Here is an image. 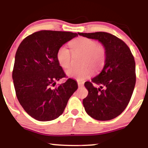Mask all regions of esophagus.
Segmentation results:
<instances>
[{"mask_svg": "<svg viewBox=\"0 0 148 148\" xmlns=\"http://www.w3.org/2000/svg\"><path fill=\"white\" fill-rule=\"evenodd\" d=\"M77 84H78L79 88H81V87H83V86H84V84H83L82 82H77Z\"/></svg>", "mask_w": 148, "mask_h": 148, "instance_id": "esophagus-1", "label": "esophagus"}]
</instances>
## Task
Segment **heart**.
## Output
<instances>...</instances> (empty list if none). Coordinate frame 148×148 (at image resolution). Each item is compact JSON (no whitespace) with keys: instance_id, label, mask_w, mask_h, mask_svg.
<instances>
[{"instance_id":"1","label":"heart","mask_w":148,"mask_h":148,"mask_svg":"<svg viewBox=\"0 0 148 148\" xmlns=\"http://www.w3.org/2000/svg\"><path fill=\"white\" fill-rule=\"evenodd\" d=\"M69 46L73 54H82L81 67H71L66 71L69 77L83 82L92 75L93 71L98 73L104 67L106 60V50L104 46L98 45L94 40L80 37L70 42ZM56 58L59 65L64 69L71 64V52L66 46H62L56 52Z\"/></svg>"}]
</instances>
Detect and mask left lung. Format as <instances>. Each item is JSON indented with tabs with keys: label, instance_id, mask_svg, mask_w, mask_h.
Returning <instances> with one entry per match:
<instances>
[{
	"label": "left lung",
	"instance_id": "8db88e82",
	"mask_svg": "<svg viewBox=\"0 0 148 148\" xmlns=\"http://www.w3.org/2000/svg\"><path fill=\"white\" fill-rule=\"evenodd\" d=\"M98 40L106 50V60L101 73L85 83L88 95L83 100L85 110L93 119L109 121L118 116L128 105L134 90L135 62L128 46L106 32L78 33ZM94 84L100 88L94 87Z\"/></svg>",
	"mask_w": 148,
	"mask_h": 148
}]
</instances>
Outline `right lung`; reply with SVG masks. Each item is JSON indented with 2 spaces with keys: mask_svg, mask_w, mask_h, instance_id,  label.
I'll return each mask as SVG.
<instances>
[{
  "mask_svg": "<svg viewBox=\"0 0 148 148\" xmlns=\"http://www.w3.org/2000/svg\"><path fill=\"white\" fill-rule=\"evenodd\" d=\"M77 36L69 32L42 30L27 36L19 44L12 77L18 100L32 118L40 121L58 118L77 90L72 79L55 86L56 81L66 77L57 61V50Z\"/></svg>",
  "mask_w": 148,
  "mask_h": 148,
  "instance_id": "right-lung-1",
  "label": "right lung"
}]
</instances>
